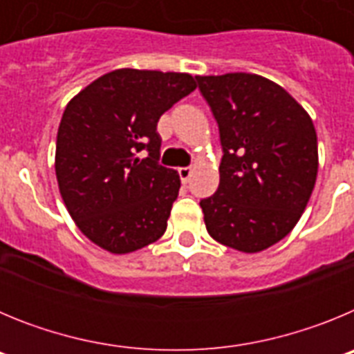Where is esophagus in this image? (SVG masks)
Here are the masks:
<instances>
[{"mask_svg": "<svg viewBox=\"0 0 354 354\" xmlns=\"http://www.w3.org/2000/svg\"><path fill=\"white\" fill-rule=\"evenodd\" d=\"M179 177H180V180H183L184 184L189 183V177H192V168H189V167L179 168Z\"/></svg>", "mask_w": 354, "mask_h": 354, "instance_id": "34e87169", "label": "esophagus"}]
</instances>
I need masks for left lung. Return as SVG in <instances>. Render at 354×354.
<instances>
[{
  "mask_svg": "<svg viewBox=\"0 0 354 354\" xmlns=\"http://www.w3.org/2000/svg\"><path fill=\"white\" fill-rule=\"evenodd\" d=\"M195 80L223 150L220 186L200 200L207 232L239 252H262L292 230L314 189L312 118L282 86L257 74Z\"/></svg>",
  "mask_w": 354,
  "mask_h": 354,
  "instance_id": "8db88e82",
  "label": "left lung"
}]
</instances>
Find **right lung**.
<instances>
[{"label": "right lung", "mask_w": 354, "mask_h": 354, "mask_svg": "<svg viewBox=\"0 0 354 354\" xmlns=\"http://www.w3.org/2000/svg\"><path fill=\"white\" fill-rule=\"evenodd\" d=\"M195 88L184 72L118 68L67 104L56 179L68 214L97 246L129 253L165 234L180 179L159 165L158 122Z\"/></svg>", "instance_id": "right-lung-1"}]
</instances>
